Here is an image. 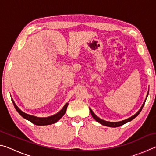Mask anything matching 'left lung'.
Segmentation results:
<instances>
[{
	"instance_id": "1",
	"label": "left lung",
	"mask_w": 156,
	"mask_h": 156,
	"mask_svg": "<svg viewBox=\"0 0 156 156\" xmlns=\"http://www.w3.org/2000/svg\"><path fill=\"white\" fill-rule=\"evenodd\" d=\"M148 94H149V91H148L146 98H145L144 102H143V104H142V107H140V109H139L138 112H137V113H136V114H134L133 115H132L131 117L127 118V119L124 120H122V121H119V122H109V121H106V120H102V119H100V118L99 117H98V116H97L96 114H95L93 111H92V110L91 109V108H89V110H90V112H91V115H92V117H93V118H94V119L97 121L98 122H99L100 124H101V125H104V126H109V127H118V126H122V125H124V124H125V123H126V122H130V121H131L132 120H133L134 118H135L136 117H137V116L138 115L139 113H140V112L142 111V108H143V107H144L145 102H146L147 98V96H148Z\"/></svg>"
}]
</instances>
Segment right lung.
Returning <instances> with one entry per match:
<instances>
[{
  "label": "right lung",
  "mask_w": 156,
  "mask_h": 156,
  "mask_svg": "<svg viewBox=\"0 0 156 156\" xmlns=\"http://www.w3.org/2000/svg\"><path fill=\"white\" fill-rule=\"evenodd\" d=\"M12 102L14 104V106L15 107V109H16L18 113L22 116L23 118H24L25 119L29 121H30L31 122H32L33 124L36 125H39V126H43V125H51V124L56 123L58 121L60 118H61L63 115H65V113L66 112V110H67V108L68 106V102L66 103L64 107L62 108V109L60 111V112H58L56 114L49 116V117H45V118H40V117H37V116L35 115H30L28 113H26L25 112H23V111H21L19 108L18 107V106L14 101V100L12 98Z\"/></svg>",
  "instance_id": "obj_1"
}]
</instances>
